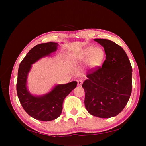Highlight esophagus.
<instances>
[{
  "label": "esophagus",
  "instance_id": "esophagus-1",
  "mask_svg": "<svg viewBox=\"0 0 146 146\" xmlns=\"http://www.w3.org/2000/svg\"><path fill=\"white\" fill-rule=\"evenodd\" d=\"M77 83H78V85L81 86L82 85V83H83V80H78L77 81Z\"/></svg>",
  "mask_w": 146,
  "mask_h": 146
}]
</instances>
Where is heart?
Here are the masks:
<instances>
[{
    "instance_id": "obj_1",
    "label": "heart",
    "mask_w": 146,
    "mask_h": 146,
    "mask_svg": "<svg viewBox=\"0 0 146 146\" xmlns=\"http://www.w3.org/2000/svg\"><path fill=\"white\" fill-rule=\"evenodd\" d=\"M70 57L72 62L78 63L86 61L87 67L91 70H94L102 64L105 52L100 47L87 46L77 53H73Z\"/></svg>"
}]
</instances>
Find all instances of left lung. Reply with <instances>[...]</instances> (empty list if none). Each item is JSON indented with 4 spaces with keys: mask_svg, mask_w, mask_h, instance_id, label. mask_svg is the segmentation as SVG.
<instances>
[{
    "mask_svg": "<svg viewBox=\"0 0 146 146\" xmlns=\"http://www.w3.org/2000/svg\"><path fill=\"white\" fill-rule=\"evenodd\" d=\"M104 48L102 67L88 73L82 87L85 105L91 115L100 118L117 116L129 101L132 90V68L124 50L108 39H95Z\"/></svg>",
    "mask_w": 146,
    "mask_h": 146,
    "instance_id": "left-lung-1",
    "label": "left lung"
}]
</instances>
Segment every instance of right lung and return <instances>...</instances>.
Here are the masks:
<instances>
[{
  "instance_id": "add662e5",
  "label": "right lung",
  "mask_w": 146,
  "mask_h": 146,
  "mask_svg": "<svg viewBox=\"0 0 146 146\" xmlns=\"http://www.w3.org/2000/svg\"><path fill=\"white\" fill-rule=\"evenodd\" d=\"M58 46L55 42L36 45L28 52L19 66L16 83L17 96L25 112L39 121H50L58 118L62 112L64 99L77 85L76 81L57 85L50 92L41 96H33L27 89V78L32 64L55 52Z\"/></svg>"
}]
</instances>
